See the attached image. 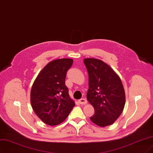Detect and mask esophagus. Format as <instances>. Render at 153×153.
I'll use <instances>...</instances> for the list:
<instances>
[{"label":"esophagus","mask_w":153,"mask_h":153,"mask_svg":"<svg viewBox=\"0 0 153 153\" xmlns=\"http://www.w3.org/2000/svg\"><path fill=\"white\" fill-rule=\"evenodd\" d=\"M79 103L81 105H86L87 103V101L86 99L81 98V100H79Z\"/></svg>","instance_id":"esophagus-1"}]
</instances>
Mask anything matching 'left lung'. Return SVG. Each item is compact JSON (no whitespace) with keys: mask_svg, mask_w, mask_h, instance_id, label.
<instances>
[{"mask_svg":"<svg viewBox=\"0 0 153 153\" xmlns=\"http://www.w3.org/2000/svg\"><path fill=\"white\" fill-rule=\"evenodd\" d=\"M89 76L86 97L94 109L91 120L100 127L114 123L126 103V94L120 78L111 68L99 59H84Z\"/></svg>","mask_w":153,"mask_h":153,"instance_id":"8db88e82","label":"left lung"}]
</instances>
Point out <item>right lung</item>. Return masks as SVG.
Masks as SVG:
<instances>
[{"mask_svg":"<svg viewBox=\"0 0 153 153\" xmlns=\"http://www.w3.org/2000/svg\"><path fill=\"white\" fill-rule=\"evenodd\" d=\"M72 63L71 59L50 62L33 82L31 106L36 115L47 125L53 126L64 122L75 106L65 83L67 72Z\"/></svg>","mask_w":153,"mask_h":153,"instance_id":"obj_1","label":"right lung"}]
</instances>
